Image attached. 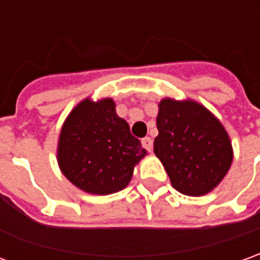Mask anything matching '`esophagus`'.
Returning <instances> with one entry per match:
<instances>
[{
    "mask_svg": "<svg viewBox=\"0 0 260 260\" xmlns=\"http://www.w3.org/2000/svg\"><path fill=\"white\" fill-rule=\"evenodd\" d=\"M142 145H144L145 149H148V151H152V139L149 137H145L142 139Z\"/></svg>",
    "mask_w": 260,
    "mask_h": 260,
    "instance_id": "esophagus-1",
    "label": "esophagus"
}]
</instances>
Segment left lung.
<instances>
[{
	"label": "left lung",
	"mask_w": 260,
	"mask_h": 260,
	"mask_svg": "<svg viewBox=\"0 0 260 260\" xmlns=\"http://www.w3.org/2000/svg\"><path fill=\"white\" fill-rule=\"evenodd\" d=\"M153 152L171 183L183 195L202 197L226 176L234 148L225 126L193 100L164 98L158 104Z\"/></svg>",
	"instance_id": "1"
}]
</instances>
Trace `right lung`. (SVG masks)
I'll use <instances>...</instances> for the list:
<instances>
[{"instance_id": "right-lung-1", "label": "right lung", "mask_w": 260, "mask_h": 260, "mask_svg": "<svg viewBox=\"0 0 260 260\" xmlns=\"http://www.w3.org/2000/svg\"><path fill=\"white\" fill-rule=\"evenodd\" d=\"M115 101L82 100L63 121L56 160L78 189L111 195L129 185L134 169L146 156L128 122L116 114Z\"/></svg>"}]
</instances>
